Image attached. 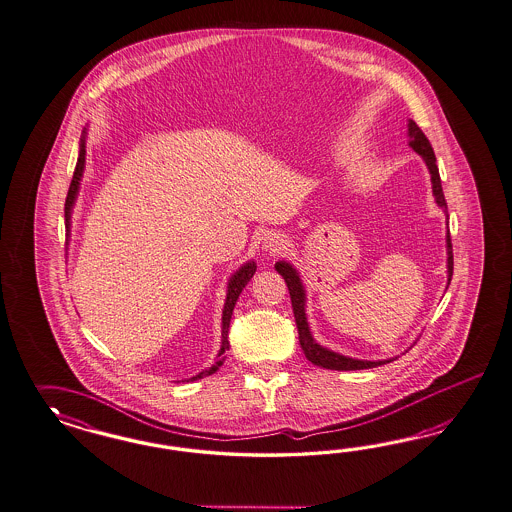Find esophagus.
Wrapping results in <instances>:
<instances>
[{
    "instance_id": "1",
    "label": "esophagus",
    "mask_w": 512,
    "mask_h": 512,
    "mask_svg": "<svg viewBox=\"0 0 512 512\" xmlns=\"http://www.w3.org/2000/svg\"><path fill=\"white\" fill-rule=\"evenodd\" d=\"M285 248H287L285 234L270 233L264 236V249H268L270 253H281Z\"/></svg>"
}]
</instances>
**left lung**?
I'll return each instance as SVG.
<instances>
[{
    "label": "left lung",
    "mask_w": 512,
    "mask_h": 512,
    "mask_svg": "<svg viewBox=\"0 0 512 512\" xmlns=\"http://www.w3.org/2000/svg\"><path fill=\"white\" fill-rule=\"evenodd\" d=\"M409 146L422 155V159L426 161V167L432 174V189H434L435 202L445 210L447 214V201L443 195V187H441V178H439V169L435 165V154L432 144L428 137L422 133L419 125L415 124L413 120H409ZM447 268H449V283L452 279V270H454V257H452V242H450V231L447 233ZM276 270L285 279L287 287H289V295H291V304H293V313H295L296 328H298V340L302 345V351L306 358L313 362L315 366H321L326 370H341V372H349V370H366V368H375L381 364H387L392 360H377V362H370V360H357V358L343 357L338 353H332L325 347H321L317 341L311 338L310 326L306 321V293L302 287V281L298 278L295 268L285 261L276 263Z\"/></svg>",
    "instance_id": "obj_1"
}]
</instances>
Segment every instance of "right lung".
Masks as SVG:
<instances>
[{
  "instance_id": "obj_1",
  "label": "right lung",
  "mask_w": 512,
  "mask_h": 512,
  "mask_svg": "<svg viewBox=\"0 0 512 512\" xmlns=\"http://www.w3.org/2000/svg\"><path fill=\"white\" fill-rule=\"evenodd\" d=\"M84 144H86V140L82 137V139H80V152H78L77 167H75V172H73V180H71V186H69V191H67V199H65V229H67V236H69V225H71V210H73V204H75V199H77L78 186H80V178H82L84 163H86V146H84ZM255 270H257V264L253 263V261H249V263L244 264V266L234 274L231 281H229V291H227V300H225V308H223L221 351H219L217 357H221V355L229 349L227 336H229V325H231V315H233L234 304H236L238 296L242 293V289L248 285L249 279L253 278ZM221 364H223V358L217 360L216 366L204 370V372L195 375V377H191V381L216 373L217 368H219Z\"/></svg>"
}]
</instances>
